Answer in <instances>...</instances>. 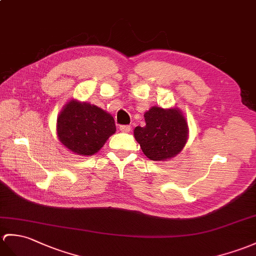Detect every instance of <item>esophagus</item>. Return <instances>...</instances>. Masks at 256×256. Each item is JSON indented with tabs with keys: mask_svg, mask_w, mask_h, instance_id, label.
<instances>
[{
	"mask_svg": "<svg viewBox=\"0 0 256 256\" xmlns=\"http://www.w3.org/2000/svg\"><path fill=\"white\" fill-rule=\"evenodd\" d=\"M120 130H121V132H124V133H128L130 130V126H121Z\"/></svg>",
	"mask_w": 256,
	"mask_h": 256,
	"instance_id": "esophagus-1",
	"label": "esophagus"
}]
</instances>
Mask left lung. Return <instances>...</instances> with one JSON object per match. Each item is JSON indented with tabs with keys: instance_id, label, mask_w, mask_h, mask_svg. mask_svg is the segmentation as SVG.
Returning <instances> with one entry per match:
<instances>
[{
	"instance_id": "8db88e82",
	"label": "left lung",
	"mask_w": 256,
	"mask_h": 256,
	"mask_svg": "<svg viewBox=\"0 0 256 256\" xmlns=\"http://www.w3.org/2000/svg\"><path fill=\"white\" fill-rule=\"evenodd\" d=\"M144 116L146 126H136L134 136L145 156L154 162L176 156L186 146L188 135V122L181 110L155 106Z\"/></svg>"
}]
</instances>
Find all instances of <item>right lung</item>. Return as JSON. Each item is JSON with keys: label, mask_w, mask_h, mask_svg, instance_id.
Here are the masks:
<instances>
[{"label": "right lung", "mask_w": 256, "mask_h": 256, "mask_svg": "<svg viewBox=\"0 0 256 256\" xmlns=\"http://www.w3.org/2000/svg\"><path fill=\"white\" fill-rule=\"evenodd\" d=\"M116 130L114 118L97 106L72 99L58 116L56 132L62 144L77 155L92 156Z\"/></svg>", "instance_id": "right-lung-1"}]
</instances>
